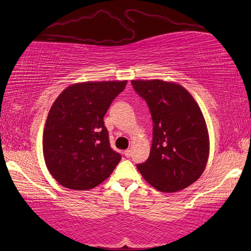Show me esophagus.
Listing matches in <instances>:
<instances>
[{"instance_id":"obj_1","label":"esophagus","mask_w":251,"mask_h":251,"mask_svg":"<svg viewBox=\"0 0 251 251\" xmlns=\"http://www.w3.org/2000/svg\"><path fill=\"white\" fill-rule=\"evenodd\" d=\"M125 156H126V158H130V157L132 156V151H131L130 149L126 150V151H125Z\"/></svg>"}]
</instances>
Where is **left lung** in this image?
<instances>
[{
    "label": "left lung",
    "instance_id": "left-lung-1",
    "mask_svg": "<svg viewBox=\"0 0 251 251\" xmlns=\"http://www.w3.org/2000/svg\"><path fill=\"white\" fill-rule=\"evenodd\" d=\"M131 82L148 103L154 124L150 156L137 169L158 191H181L200 178L207 163L209 137L203 114L179 83L161 79Z\"/></svg>",
    "mask_w": 251,
    "mask_h": 251
}]
</instances>
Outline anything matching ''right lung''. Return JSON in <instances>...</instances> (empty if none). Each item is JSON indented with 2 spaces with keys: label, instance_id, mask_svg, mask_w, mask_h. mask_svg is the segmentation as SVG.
Returning <instances> with one entry per match:
<instances>
[{
  "label": "right lung",
  "instance_id": "right-lung-1",
  "mask_svg": "<svg viewBox=\"0 0 251 251\" xmlns=\"http://www.w3.org/2000/svg\"><path fill=\"white\" fill-rule=\"evenodd\" d=\"M126 82L74 83L52 104L44 128L43 153L48 171L60 185L91 189L119 163L121 156L110 146L103 116Z\"/></svg>",
  "mask_w": 251,
  "mask_h": 251
}]
</instances>
